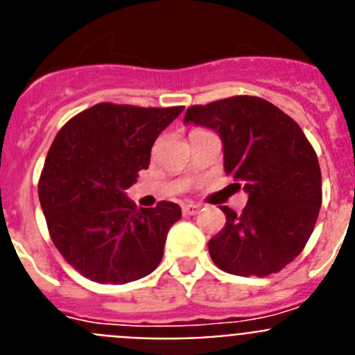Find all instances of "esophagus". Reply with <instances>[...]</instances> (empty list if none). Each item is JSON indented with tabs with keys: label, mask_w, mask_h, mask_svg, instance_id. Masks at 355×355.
Returning a JSON list of instances; mask_svg holds the SVG:
<instances>
[{
	"label": "esophagus",
	"mask_w": 355,
	"mask_h": 355,
	"mask_svg": "<svg viewBox=\"0 0 355 355\" xmlns=\"http://www.w3.org/2000/svg\"><path fill=\"white\" fill-rule=\"evenodd\" d=\"M200 206L196 202H187V205H183V215H197Z\"/></svg>",
	"instance_id": "obj_1"
}]
</instances>
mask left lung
<instances>
[{
    "label": "left lung",
    "mask_w": 355,
    "mask_h": 355,
    "mask_svg": "<svg viewBox=\"0 0 355 355\" xmlns=\"http://www.w3.org/2000/svg\"><path fill=\"white\" fill-rule=\"evenodd\" d=\"M184 122L220 135L225 172L249 193L240 215L222 206L225 225L208 243L213 263L241 277L283 270L306 247L322 206V172L304 131L254 96L190 106Z\"/></svg>",
    "instance_id": "8db88e82"
}]
</instances>
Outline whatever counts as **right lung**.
I'll return each mask as SVG.
<instances>
[{
	"mask_svg": "<svg viewBox=\"0 0 355 355\" xmlns=\"http://www.w3.org/2000/svg\"><path fill=\"white\" fill-rule=\"evenodd\" d=\"M183 112L99 103L58 131L39 180L49 234L81 275L126 284L149 275L163 258L175 202L137 209L126 190L149 167L150 147Z\"/></svg>",
	"mask_w": 355,
	"mask_h": 355,
	"instance_id": "right-lung-1",
	"label": "right lung"
}]
</instances>
